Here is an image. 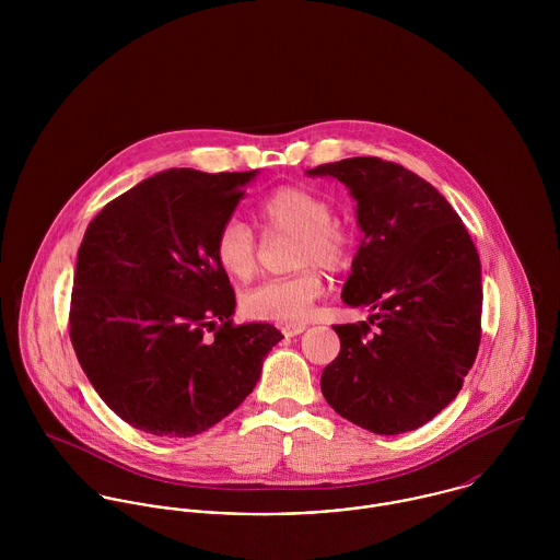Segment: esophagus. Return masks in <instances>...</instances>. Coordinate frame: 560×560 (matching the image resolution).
I'll use <instances>...</instances> for the list:
<instances>
[{"instance_id": "1", "label": "esophagus", "mask_w": 560, "mask_h": 560, "mask_svg": "<svg viewBox=\"0 0 560 560\" xmlns=\"http://www.w3.org/2000/svg\"><path fill=\"white\" fill-rule=\"evenodd\" d=\"M304 329H306V323H291V325H284V327H282V334H284L287 338H291V336L302 334Z\"/></svg>"}]
</instances>
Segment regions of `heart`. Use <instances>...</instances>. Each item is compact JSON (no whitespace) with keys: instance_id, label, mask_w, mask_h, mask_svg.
Segmentation results:
<instances>
[{"instance_id":"b5f03b06","label":"heart","mask_w":560,"mask_h":560,"mask_svg":"<svg viewBox=\"0 0 560 560\" xmlns=\"http://www.w3.org/2000/svg\"><path fill=\"white\" fill-rule=\"evenodd\" d=\"M262 233H295L298 273L269 278L243 295L247 317L276 323L306 319L323 293L319 265L325 271L349 267L355 237L351 229L331 215V205L313 189L284 185L269 191L254 211ZM218 265L233 278L247 280L256 271V237L237 220L226 222L213 243Z\"/></svg>"}]
</instances>
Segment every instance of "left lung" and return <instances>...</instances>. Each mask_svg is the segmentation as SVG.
<instances>
[{
    "instance_id": "8db88e82",
    "label": "left lung",
    "mask_w": 560,
    "mask_h": 560,
    "mask_svg": "<svg viewBox=\"0 0 560 560\" xmlns=\"http://www.w3.org/2000/svg\"><path fill=\"white\" fill-rule=\"evenodd\" d=\"M351 189L364 233L342 302L375 315L334 325L340 351L323 369L325 400L380 435L413 431L462 390L480 345L479 252L424 178L380 158L323 163Z\"/></svg>"
}]
</instances>
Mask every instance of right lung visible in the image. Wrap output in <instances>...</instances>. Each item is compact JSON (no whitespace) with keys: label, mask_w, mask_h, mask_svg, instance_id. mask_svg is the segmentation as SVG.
Segmentation results:
<instances>
[{"label":"right lung","mask_w":560,"mask_h":560,"mask_svg":"<svg viewBox=\"0 0 560 560\" xmlns=\"http://www.w3.org/2000/svg\"><path fill=\"white\" fill-rule=\"evenodd\" d=\"M249 172H160L107 202L78 252L69 334L98 397L131 427L191 438L254 390L280 338L233 323L213 243Z\"/></svg>","instance_id":"right-lung-1"}]
</instances>
